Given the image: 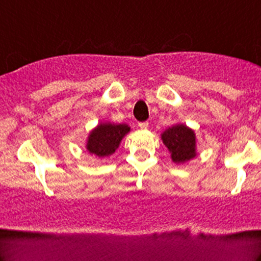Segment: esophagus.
<instances>
[{"label": "esophagus", "instance_id": "1", "mask_svg": "<svg viewBox=\"0 0 261 261\" xmlns=\"http://www.w3.org/2000/svg\"><path fill=\"white\" fill-rule=\"evenodd\" d=\"M138 127L141 128V129H147V128H148V122H141L138 124Z\"/></svg>", "mask_w": 261, "mask_h": 261}]
</instances>
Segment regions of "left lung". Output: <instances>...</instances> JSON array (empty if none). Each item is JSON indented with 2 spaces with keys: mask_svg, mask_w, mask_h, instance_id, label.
<instances>
[{
  "mask_svg": "<svg viewBox=\"0 0 261 261\" xmlns=\"http://www.w3.org/2000/svg\"><path fill=\"white\" fill-rule=\"evenodd\" d=\"M161 139L170 152L172 162L176 165H184L197 155L195 130L184 123L168 127L161 134Z\"/></svg>",
  "mask_w": 261,
  "mask_h": 261,
  "instance_id": "1",
  "label": "left lung"
}]
</instances>
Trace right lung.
I'll use <instances>...</instances> for the list:
<instances>
[{
	"mask_svg": "<svg viewBox=\"0 0 261 261\" xmlns=\"http://www.w3.org/2000/svg\"><path fill=\"white\" fill-rule=\"evenodd\" d=\"M129 132L130 127L125 123L100 122L89 132L85 148L90 154L104 160L118 149L122 139Z\"/></svg>",
	"mask_w": 261,
	"mask_h": 261,
	"instance_id": "obj_1",
	"label": "right lung"
}]
</instances>
